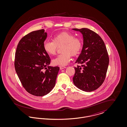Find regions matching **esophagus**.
<instances>
[{
	"label": "esophagus",
	"instance_id": "1",
	"mask_svg": "<svg viewBox=\"0 0 127 127\" xmlns=\"http://www.w3.org/2000/svg\"><path fill=\"white\" fill-rule=\"evenodd\" d=\"M60 69H61V70H62V69H64V68H66V67L65 66H60Z\"/></svg>",
	"mask_w": 127,
	"mask_h": 127
}]
</instances>
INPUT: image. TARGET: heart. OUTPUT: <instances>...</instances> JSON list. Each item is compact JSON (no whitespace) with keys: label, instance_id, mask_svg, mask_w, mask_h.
Instances as JSON below:
<instances>
[{"label":"heart","instance_id":"b5f03b06","mask_svg":"<svg viewBox=\"0 0 127 127\" xmlns=\"http://www.w3.org/2000/svg\"><path fill=\"white\" fill-rule=\"evenodd\" d=\"M62 46V54L57 56L52 61V64L64 66L68 64L71 60V55L76 56L80 52L83 47L81 39L75 37L74 35L67 32H62L55 35L53 41L45 40L43 43L45 52L49 55L55 54L57 47Z\"/></svg>","mask_w":127,"mask_h":127}]
</instances>
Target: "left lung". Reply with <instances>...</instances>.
Here are the masks:
<instances>
[{"mask_svg":"<svg viewBox=\"0 0 127 127\" xmlns=\"http://www.w3.org/2000/svg\"><path fill=\"white\" fill-rule=\"evenodd\" d=\"M83 35V45L76 61L82 65L75 67L74 84L86 92L95 91L102 84L109 64L107 48L102 39L95 32L87 28L73 29Z\"/></svg>","mask_w":127,"mask_h":127,"instance_id":"1","label":"left lung"}]
</instances>
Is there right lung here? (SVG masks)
Masks as SVG:
<instances>
[{
    "instance_id": "obj_1",
    "label": "right lung",
    "mask_w": 127,
    "mask_h": 127,
    "mask_svg": "<svg viewBox=\"0 0 127 127\" xmlns=\"http://www.w3.org/2000/svg\"><path fill=\"white\" fill-rule=\"evenodd\" d=\"M47 37L44 30L30 32L19 41L15 53L18 78L26 91L36 96H45L52 91L60 70L59 66H48L50 59L43 49Z\"/></svg>"
}]
</instances>
